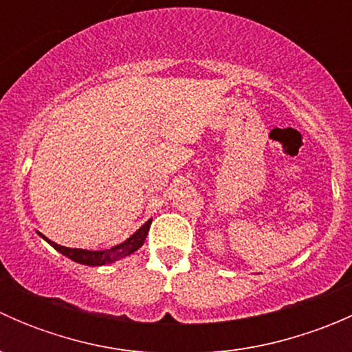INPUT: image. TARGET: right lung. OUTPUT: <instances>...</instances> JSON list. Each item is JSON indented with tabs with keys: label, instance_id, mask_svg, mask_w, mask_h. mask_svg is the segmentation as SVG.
<instances>
[{
	"label": "right lung",
	"instance_id": "obj_1",
	"mask_svg": "<svg viewBox=\"0 0 352 352\" xmlns=\"http://www.w3.org/2000/svg\"><path fill=\"white\" fill-rule=\"evenodd\" d=\"M150 225H151V219L144 223V225L141 226L133 236H129L126 242L116 245V247L109 248V250H83V248L63 247V245H58L51 242L49 239H45L42 233H38V235H41L44 240H47V243H51L56 250L61 252V254L66 255V257H69L71 261L80 262V264H85V265H105V264H112V262L119 261V258L136 252L138 248L144 243V240H146L148 232H150Z\"/></svg>",
	"mask_w": 352,
	"mask_h": 352
}]
</instances>
